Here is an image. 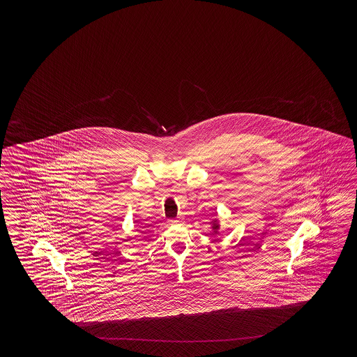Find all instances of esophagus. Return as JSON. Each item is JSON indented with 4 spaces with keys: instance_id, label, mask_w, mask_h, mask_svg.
Instances as JSON below:
<instances>
[{
    "instance_id": "34e87169",
    "label": "esophagus",
    "mask_w": 357,
    "mask_h": 357,
    "mask_svg": "<svg viewBox=\"0 0 357 357\" xmlns=\"http://www.w3.org/2000/svg\"><path fill=\"white\" fill-rule=\"evenodd\" d=\"M181 220V218H176V220H169L172 225H175V223H178Z\"/></svg>"
}]
</instances>
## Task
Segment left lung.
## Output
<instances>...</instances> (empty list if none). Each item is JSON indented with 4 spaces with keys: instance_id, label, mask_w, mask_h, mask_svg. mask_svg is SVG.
I'll list each match as a JSON object with an SVG mask.
<instances>
[{
    "instance_id": "8db88e82",
    "label": "left lung",
    "mask_w": 357,
    "mask_h": 357,
    "mask_svg": "<svg viewBox=\"0 0 357 357\" xmlns=\"http://www.w3.org/2000/svg\"><path fill=\"white\" fill-rule=\"evenodd\" d=\"M209 225H211V228H212L213 235H218V232H220V218H218V217H214V218H212V220L209 222Z\"/></svg>"
}]
</instances>
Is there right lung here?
Returning <instances> with one entry per match:
<instances>
[{
	"mask_svg": "<svg viewBox=\"0 0 357 357\" xmlns=\"http://www.w3.org/2000/svg\"><path fill=\"white\" fill-rule=\"evenodd\" d=\"M151 226H152V225H145L143 227H140V229H142V231H140V234H144V231H146V229L151 227Z\"/></svg>",
	"mask_w": 357,
	"mask_h": 357,
	"instance_id": "right-lung-1",
	"label": "right lung"
}]
</instances>
